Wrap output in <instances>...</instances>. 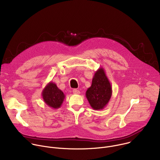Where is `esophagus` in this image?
<instances>
[{
  "label": "esophagus",
  "mask_w": 160,
  "mask_h": 160,
  "mask_svg": "<svg viewBox=\"0 0 160 160\" xmlns=\"http://www.w3.org/2000/svg\"><path fill=\"white\" fill-rule=\"evenodd\" d=\"M73 94H80V91L78 90L75 88V89L73 90Z\"/></svg>",
  "instance_id": "obj_1"
}]
</instances>
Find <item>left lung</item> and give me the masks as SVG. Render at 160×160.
Instances as JSON below:
<instances>
[{
	"mask_svg": "<svg viewBox=\"0 0 160 160\" xmlns=\"http://www.w3.org/2000/svg\"><path fill=\"white\" fill-rule=\"evenodd\" d=\"M112 95V87L103 68L96 72L92 85L86 91V98L92 109L101 110L108 104Z\"/></svg>",
	"mask_w": 160,
	"mask_h": 160,
	"instance_id": "8db88e82",
	"label": "left lung"
}]
</instances>
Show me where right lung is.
<instances>
[{
	"label": "right lung",
	"mask_w": 160,
	"mask_h": 160,
	"mask_svg": "<svg viewBox=\"0 0 160 160\" xmlns=\"http://www.w3.org/2000/svg\"><path fill=\"white\" fill-rule=\"evenodd\" d=\"M44 102L53 109L60 108L65 98V95L54 82H50L45 87L42 92Z\"/></svg>",
	"instance_id": "add662e5"
}]
</instances>
